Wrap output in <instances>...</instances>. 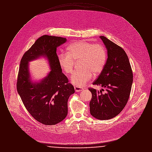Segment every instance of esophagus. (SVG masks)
Listing matches in <instances>:
<instances>
[{"mask_svg":"<svg viewBox=\"0 0 152 152\" xmlns=\"http://www.w3.org/2000/svg\"><path fill=\"white\" fill-rule=\"evenodd\" d=\"M74 88H75V91L77 92H80V91H83L84 89L83 88L80 87H77V86H75V87H74Z\"/></svg>","mask_w":152,"mask_h":152,"instance_id":"34e87169","label":"esophagus"}]
</instances>
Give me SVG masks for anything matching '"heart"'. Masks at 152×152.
Returning a JSON list of instances; mask_svg holds the SVG:
<instances>
[{"label":"heart","instance_id":"b5f03b06","mask_svg":"<svg viewBox=\"0 0 152 152\" xmlns=\"http://www.w3.org/2000/svg\"><path fill=\"white\" fill-rule=\"evenodd\" d=\"M68 52H63L58 56V62L66 74L73 72L75 61H80V69L73 73L71 81L77 87L84 86L92 79L93 73L97 75L102 71L107 58V51L101 44L86 40L75 42L68 47Z\"/></svg>","mask_w":152,"mask_h":152}]
</instances>
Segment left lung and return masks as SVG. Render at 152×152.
<instances>
[{"label": "left lung", "mask_w": 152, "mask_h": 152, "mask_svg": "<svg viewBox=\"0 0 152 152\" xmlns=\"http://www.w3.org/2000/svg\"><path fill=\"white\" fill-rule=\"evenodd\" d=\"M108 51L105 65L94 85L105 88L100 91L92 88L89 102L90 113L96 118L109 120L117 116L125 107L130 96L133 72L128 57L123 48L105 37L100 36Z\"/></svg>", "instance_id": "8db88e82"}]
</instances>
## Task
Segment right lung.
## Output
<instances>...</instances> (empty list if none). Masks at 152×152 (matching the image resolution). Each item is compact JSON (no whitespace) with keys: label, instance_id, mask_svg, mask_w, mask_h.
<instances>
[{"label":"right lung","instance_id":"right-lung-1","mask_svg":"<svg viewBox=\"0 0 152 152\" xmlns=\"http://www.w3.org/2000/svg\"><path fill=\"white\" fill-rule=\"evenodd\" d=\"M66 39L58 36L43 35L36 40L20 60L16 88L22 102L36 121L46 125L63 121L68 113V100L75 93L74 87L62 72L58 62L56 48ZM47 56L51 71L40 83L30 81L28 61L40 56Z\"/></svg>","mask_w":152,"mask_h":152}]
</instances>
